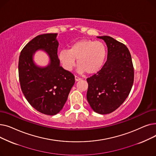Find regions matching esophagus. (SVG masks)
I'll return each instance as SVG.
<instances>
[{
    "instance_id": "34e87169",
    "label": "esophagus",
    "mask_w": 156,
    "mask_h": 156,
    "mask_svg": "<svg viewBox=\"0 0 156 156\" xmlns=\"http://www.w3.org/2000/svg\"><path fill=\"white\" fill-rule=\"evenodd\" d=\"M75 80L76 81H80V80H81V78H80V77H78V76H75Z\"/></svg>"
}]
</instances>
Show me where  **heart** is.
<instances>
[{
  "instance_id": "1",
  "label": "heart",
  "mask_w": 156,
  "mask_h": 156,
  "mask_svg": "<svg viewBox=\"0 0 156 156\" xmlns=\"http://www.w3.org/2000/svg\"><path fill=\"white\" fill-rule=\"evenodd\" d=\"M107 55V48L100 41L83 39L72 44L68 50H62L59 54V59L62 67L71 71L76 60L81 73L94 74L102 67Z\"/></svg>"
}]
</instances>
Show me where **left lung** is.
Wrapping results in <instances>:
<instances>
[{"instance_id":"1","label":"left lung","mask_w":156,"mask_h":156,"mask_svg":"<svg viewBox=\"0 0 156 156\" xmlns=\"http://www.w3.org/2000/svg\"><path fill=\"white\" fill-rule=\"evenodd\" d=\"M108 47V59L101 70L87 79V101L101 114H109L124 102L132 88L134 68L126 46L109 36L97 37Z\"/></svg>"}]
</instances>
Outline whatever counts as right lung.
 Listing matches in <instances>:
<instances>
[{
  "label": "right lung",
  "instance_id": "1",
  "mask_svg": "<svg viewBox=\"0 0 156 156\" xmlns=\"http://www.w3.org/2000/svg\"><path fill=\"white\" fill-rule=\"evenodd\" d=\"M57 34L40 35L24 47L18 63L21 90L30 104L38 112L53 116L64 107L75 84V76L60 66L57 56L59 43ZM43 49L50 57L51 62L45 68L37 67L32 55Z\"/></svg>",
  "mask_w": 156,
  "mask_h": 156
}]
</instances>
